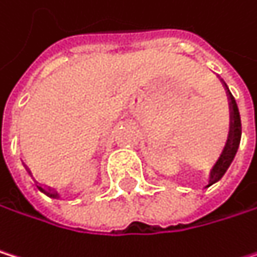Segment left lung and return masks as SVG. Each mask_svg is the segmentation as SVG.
<instances>
[{"label":"left lung","mask_w":257,"mask_h":257,"mask_svg":"<svg viewBox=\"0 0 257 257\" xmlns=\"http://www.w3.org/2000/svg\"><path fill=\"white\" fill-rule=\"evenodd\" d=\"M222 82V86L225 89L227 94V100H228V114H230V121H228V134H227V140L224 143V148L219 154V157L216 158V161L213 163V166L209 171V183L206 187L215 184L216 181H219L224 174L227 172L228 166L231 164L237 148H239L241 143V136H242V126H241V115H239V109H237L236 100L233 97V94L230 93V89L227 86V83L219 79Z\"/></svg>","instance_id":"left-lung-1"}]
</instances>
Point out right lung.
<instances>
[{"mask_svg": "<svg viewBox=\"0 0 257 257\" xmlns=\"http://www.w3.org/2000/svg\"><path fill=\"white\" fill-rule=\"evenodd\" d=\"M27 172H29V174H30V177L33 178V175H32V172L29 171V168H27ZM33 181L36 183L38 189H39V190H41L42 193H45L47 196H50V198H56V199H59V198H61V195H59V193H58L56 190H53L51 187H47V186H42V184H39V183H38V181H36L35 178H33Z\"/></svg>", "mask_w": 257, "mask_h": 257, "instance_id": "1", "label": "right lung"}]
</instances>
